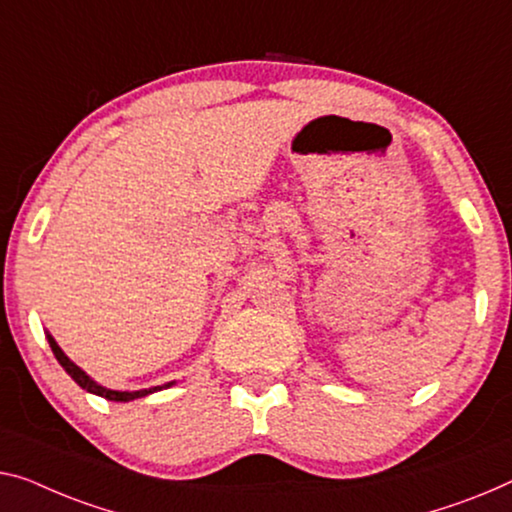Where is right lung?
Masks as SVG:
<instances>
[{"label": "right lung", "mask_w": 512, "mask_h": 512, "mask_svg": "<svg viewBox=\"0 0 512 512\" xmlns=\"http://www.w3.org/2000/svg\"><path fill=\"white\" fill-rule=\"evenodd\" d=\"M48 342H50V347H52V354H55V358L57 361L61 363V368H64L68 375L73 377V381L78 386H82L85 388V391H89V393H94V395H101V398H105V400H114V402H131V400H135V398H144V395H149V393H156V391H160V388L163 386H156V388H149V391H133V393H128V391H110V388H105V386H101V384H96L94 379H89L85 372H82L78 365H75L71 358H68L64 352H61L59 349V345L55 342V338H52V335H48ZM170 386V384H167Z\"/></svg>", "instance_id": "obj_1"}]
</instances>
